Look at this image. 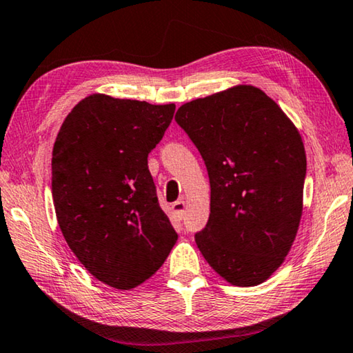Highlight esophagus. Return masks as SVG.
<instances>
[{"label": "esophagus", "instance_id": "1", "mask_svg": "<svg viewBox=\"0 0 353 353\" xmlns=\"http://www.w3.org/2000/svg\"><path fill=\"white\" fill-rule=\"evenodd\" d=\"M185 203L183 201H176L174 204H172V215H174L177 220H182L183 215H185Z\"/></svg>", "mask_w": 353, "mask_h": 353}]
</instances>
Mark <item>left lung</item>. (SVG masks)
I'll list each match as a JSON object with an SVG mask.
<instances>
[{
    "label": "left lung",
    "instance_id": "8db88e82",
    "mask_svg": "<svg viewBox=\"0 0 353 353\" xmlns=\"http://www.w3.org/2000/svg\"><path fill=\"white\" fill-rule=\"evenodd\" d=\"M176 121L209 172L199 251L232 286L264 283L286 259L303 212L306 154L297 127L251 85L183 103Z\"/></svg>",
    "mask_w": 353,
    "mask_h": 353
}]
</instances>
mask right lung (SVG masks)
Instances as JSON below:
<instances>
[{"instance_id":"obj_1","label":"right lung","mask_w":353,"mask_h":353,"mask_svg":"<svg viewBox=\"0 0 353 353\" xmlns=\"http://www.w3.org/2000/svg\"><path fill=\"white\" fill-rule=\"evenodd\" d=\"M174 110L91 94L56 137L52 194L61 232L86 270L114 289L143 284L177 242L148 168Z\"/></svg>"}]
</instances>
